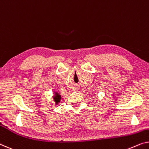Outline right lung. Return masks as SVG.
I'll list each match as a JSON object with an SVG mask.
<instances>
[{
  "label": "right lung",
  "mask_w": 149,
  "mask_h": 149,
  "mask_svg": "<svg viewBox=\"0 0 149 149\" xmlns=\"http://www.w3.org/2000/svg\"><path fill=\"white\" fill-rule=\"evenodd\" d=\"M53 100L54 101L55 105H57L60 103L61 100V96L59 93L56 90H54L53 92Z\"/></svg>",
  "instance_id": "1"
}]
</instances>
